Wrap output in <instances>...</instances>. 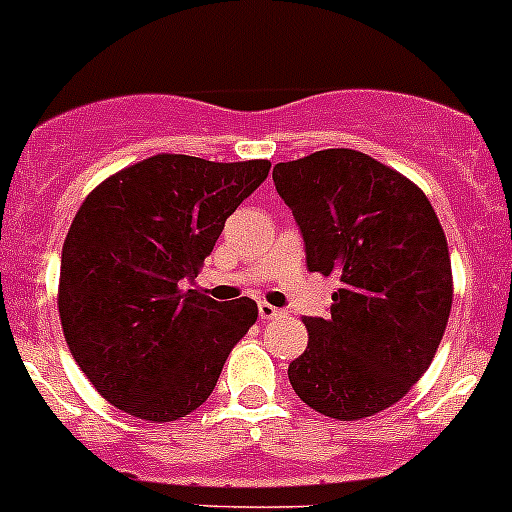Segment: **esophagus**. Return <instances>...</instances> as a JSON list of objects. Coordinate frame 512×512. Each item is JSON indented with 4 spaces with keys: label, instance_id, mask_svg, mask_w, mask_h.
Instances as JSON below:
<instances>
[{
    "label": "esophagus",
    "instance_id": "1",
    "mask_svg": "<svg viewBox=\"0 0 512 512\" xmlns=\"http://www.w3.org/2000/svg\"><path fill=\"white\" fill-rule=\"evenodd\" d=\"M281 309H276V307H271L269 302H259V317L261 320H276V317H281Z\"/></svg>",
    "mask_w": 512,
    "mask_h": 512
}]
</instances>
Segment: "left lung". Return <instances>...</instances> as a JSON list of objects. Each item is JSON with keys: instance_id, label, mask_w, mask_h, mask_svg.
I'll return each instance as SVG.
<instances>
[{"instance_id": "obj_1", "label": "left lung", "mask_w": 512, "mask_h": 512, "mask_svg": "<svg viewBox=\"0 0 512 512\" xmlns=\"http://www.w3.org/2000/svg\"><path fill=\"white\" fill-rule=\"evenodd\" d=\"M304 238L307 269L340 279L327 317H304L307 350L289 383L309 409L355 421L411 391L437 355L452 309L442 223L401 172L355 149L274 167Z\"/></svg>"}]
</instances>
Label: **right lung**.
Listing matches in <instances>:
<instances>
[{
    "label": "right lung",
    "mask_w": 512,
    "mask_h": 512,
    "mask_svg": "<svg viewBox=\"0 0 512 512\" xmlns=\"http://www.w3.org/2000/svg\"><path fill=\"white\" fill-rule=\"evenodd\" d=\"M269 170V159L157 154L83 200L60 259V325L78 368L116 409L164 424L208 401L259 307L185 287Z\"/></svg>",
    "instance_id": "obj_1"
}]
</instances>
